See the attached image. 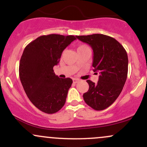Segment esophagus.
Instances as JSON below:
<instances>
[{"label": "esophagus", "mask_w": 147, "mask_h": 147, "mask_svg": "<svg viewBox=\"0 0 147 147\" xmlns=\"http://www.w3.org/2000/svg\"><path fill=\"white\" fill-rule=\"evenodd\" d=\"M79 82V79H73V83L76 84V83H78Z\"/></svg>", "instance_id": "1"}]
</instances>
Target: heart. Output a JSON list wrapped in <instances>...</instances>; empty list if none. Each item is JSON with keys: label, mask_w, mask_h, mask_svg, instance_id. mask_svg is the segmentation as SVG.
Segmentation results:
<instances>
[{"label": "heart", "mask_w": 147, "mask_h": 147, "mask_svg": "<svg viewBox=\"0 0 147 147\" xmlns=\"http://www.w3.org/2000/svg\"><path fill=\"white\" fill-rule=\"evenodd\" d=\"M88 48L86 45H80V46L78 47V48H77V50H79V49H82V48Z\"/></svg>", "instance_id": "obj_1"}]
</instances>
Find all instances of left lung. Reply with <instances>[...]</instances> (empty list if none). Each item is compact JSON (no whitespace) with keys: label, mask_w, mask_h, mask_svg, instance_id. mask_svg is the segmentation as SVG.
Segmentation results:
<instances>
[{"label":"left lung","mask_w":147,"mask_h":147,"mask_svg":"<svg viewBox=\"0 0 147 147\" xmlns=\"http://www.w3.org/2000/svg\"><path fill=\"white\" fill-rule=\"evenodd\" d=\"M76 37L90 45L93 50V71L99 73L97 84L86 81L89 89L83 95L84 99L92 109L104 110L117 99L125 84L129 63L127 53L117 40L107 35L94 34Z\"/></svg>","instance_id":"left-lung-1"}]
</instances>
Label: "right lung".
Masks as SVG:
<instances>
[{"label":"right lung","mask_w":147,"mask_h":147,"mask_svg":"<svg viewBox=\"0 0 147 147\" xmlns=\"http://www.w3.org/2000/svg\"><path fill=\"white\" fill-rule=\"evenodd\" d=\"M77 39L75 36L43 35L25 47L19 63V77L25 93L38 109L55 113L64 106L72 80L54 72L64 49Z\"/></svg>","instance_id":"obj_1"}]
</instances>
